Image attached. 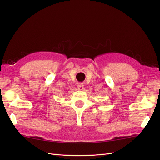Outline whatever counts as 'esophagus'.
Masks as SVG:
<instances>
[{
	"mask_svg": "<svg viewBox=\"0 0 160 160\" xmlns=\"http://www.w3.org/2000/svg\"><path fill=\"white\" fill-rule=\"evenodd\" d=\"M77 88H78L79 90L82 91L84 89V85L83 83H79L77 85Z\"/></svg>",
	"mask_w": 160,
	"mask_h": 160,
	"instance_id": "esophagus-1",
	"label": "esophagus"
}]
</instances>
